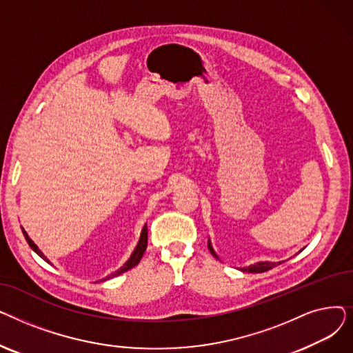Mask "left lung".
<instances>
[{
  "instance_id": "1",
  "label": "left lung",
  "mask_w": 353,
  "mask_h": 353,
  "mask_svg": "<svg viewBox=\"0 0 353 353\" xmlns=\"http://www.w3.org/2000/svg\"><path fill=\"white\" fill-rule=\"evenodd\" d=\"M208 248H209L210 253L217 259V256H216V253H214V250H213V248H212V245H210V240L208 242ZM277 265H281V263H274V262H259V263L252 265V266H249V268H243L242 270H243V272H250V273H263V272H268V270L273 269V268L277 266Z\"/></svg>"
}]
</instances>
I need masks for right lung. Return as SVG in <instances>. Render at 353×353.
Wrapping results in <instances>:
<instances>
[{
    "label": "right lung",
    "instance_id": "obj_1",
    "mask_svg": "<svg viewBox=\"0 0 353 353\" xmlns=\"http://www.w3.org/2000/svg\"><path fill=\"white\" fill-rule=\"evenodd\" d=\"M23 233H24V236H26V240L28 242V245H30V248L39 254L40 257H43L46 262H48V259L40 252V249L37 248V245L32 242V240L28 237V234H27V232L23 229ZM145 249H147V228L144 226L143 228V232H141V236H140V240H139V245L136 246V249H134V252H133V254L130 256V259L128 261L125 262V265L121 268V269H119L116 273H113V274H110V276H107V277H104L103 281H108V279H111V277H114V276H119V274H121V273H124V272H127V270H130L132 268H134V266H137L139 265V262H140V259L143 257V254H144V252H145ZM50 263V262H48Z\"/></svg>",
    "mask_w": 353,
    "mask_h": 353
}]
</instances>
